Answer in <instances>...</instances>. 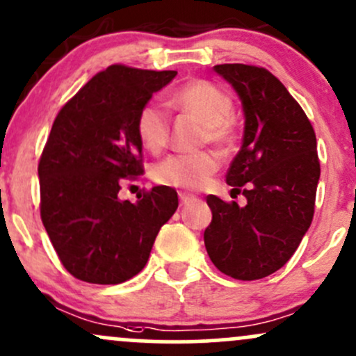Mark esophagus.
<instances>
[{
	"label": "esophagus",
	"mask_w": 356,
	"mask_h": 356,
	"mask_svg": "<svg viewBox=\"0 0 356 356\" xmlns=\"http://www.w3.org/2000/svg\"><path fill=\"white\" fill-rule=\"evenodd\" d=\"M179 199H181V204H187V202H193L196 201V196H193V194H187V193H179Z\"/></svg>",
	"instance_id": "esophagus-1"
}]
</instances>
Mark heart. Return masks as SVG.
Wrapping results in <instances>:
<instances>
[{
	"label": "heart",
	"instance_id": "obj_1",
	"mask_svg": "<svg viewBox=\"0 0 356 356\" xmlns=\"http://www.w3.org/2000/svg\"><path fill=\"white\" fill-rule=\"evenodd\" d=\"M170 104L181 113L194 116L204 123V142L229 147L235 142L233 127V101L228 92L208 81H189L182 84L170 97ZM140 140L150 152H160L169 142V115L160 104L147 103L136 118ZM221 160L214 152L179 154L163 159L152 170L154 181L177 189H201L213 174H216Z\"/></svg>",
	"mask_w": 356,
	"mask_h": 356
}]
</instances>
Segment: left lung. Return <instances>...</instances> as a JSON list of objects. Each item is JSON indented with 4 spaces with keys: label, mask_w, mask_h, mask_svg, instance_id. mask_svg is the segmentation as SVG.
<instances>
[{
    "label": "left lung",
    "mask_w": 356,
    "mask_h": 356,
    "mask_svg": "<svg viewBox=\"0 0 356 356\" xmlns=\"http://www.w3.org/2000/svg\"><path fill=\"white\" fill-rule=\"evenodd\" d=\"M214 70L243 104V143L226 182L243 193L247 206L206 197L213 220L204 245L226 275L264 279L287 264L311 226L321 174L316 135L298 101L267 69L221 64Z\"/></svg>",
    "instance_id": "obj_1"
}]
</instances>
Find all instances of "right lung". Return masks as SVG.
I'll return each mask as SVG.
<instances>
[{"mask_svg":"<svg viewBox=\"0 0 356 356\" xmlns=\"http://www.w3.org/2000/svg\"><path fill=\"white\" fill-rule=\"evenodd\" d=\"M175 70L109 65L58 111L38 162L40 216L65 270L89 284H121L145 267L179 206L169 186L121 201L123 179L143 172L138 113Z\"/></svg>","mask_w":356,"mask_h":356,"instance_id":"1","label":"right lung"}]
</instances>
